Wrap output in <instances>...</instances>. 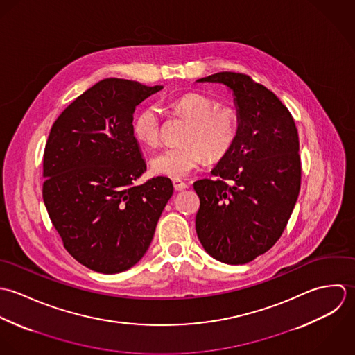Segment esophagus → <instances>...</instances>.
Segmentation results:
<instances>
[{"instance_id":"obj_1","label":"esophagus","mask_w":355,"mask_h":355,"mask_svg":"<svg viewBox=\"0 0 355 355\" xmlns=\"http://www.w3.org/2000/svg\"><path fill=\"white\" fill-rule=\"evenodd\" d=\"M173 185H174V189L175 191H184V189H187L188 188V185L185 184V182H182V181H180V180H175V181H173Z\"/></svg>"}]
</instances>
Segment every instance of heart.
<instances>
[{
    "instance_id": "obj_1",
    "label": "heart",
    "mask_w": 355,
    "mask_h": 355,
    "mask_svg": "<svg viewBox=\"0 0 355 355\" xmlns=\"http://www.w3.org/2000/svg\"><path fill=\"white\" fill-rule=\"evenodd\" d=\"M173 107L191 121L184 142L187 145L168 146L150 159L153 174L171 180L187 178L196 170L205 155L219 159L233 146L239 132V115L232 105L199 94L188 93L178 97ZM162 110L156 104L144 107L133 122V132L140 141L156 145L160 139Z\"/></svg>"
}]
</instances>
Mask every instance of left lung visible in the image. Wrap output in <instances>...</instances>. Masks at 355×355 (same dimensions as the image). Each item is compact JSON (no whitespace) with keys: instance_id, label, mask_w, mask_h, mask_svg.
Returning a JSON list of instances; mask_svg holds the SVG:
<instances>
[{"instance_id":"obj_1","label":"left lung","mask_w":355,"mask_h":355,"mask_svg":"<svg viewBox=\"0 0 355 355\" xmlns=\"http://www.w3.org/2000/svg\"><path fill=\"white\" fill-rule=\"evenodd\" d=\"M196 82L222 83L234 97L236 141L193 184L200 199L196 233L203 248L227 265H244L283 234L300 189L299 137L279 97L248 75L216 72Z\"/></svg>"}]
</instances>
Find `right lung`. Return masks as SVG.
Instances as JSON below:
<instances>
[{"instance_id": "1", "label": "right lung", "mask_w": 355, "mask_h": 355, "mask_svg": "<svg viewBox=\"0 0 355 355\" xmlns=\"http://www.w3.org/2000/svg\"><path fill=\"white\" fill-rule=\"evenodd\" d=\"M163 86L107 78L53 123L44 152L42 198L64 248L90 270L115 275L145 255L173 195L167 177L146 170L133 132L136 107Z\"/></svg>"}]
</instances>
